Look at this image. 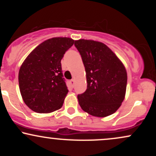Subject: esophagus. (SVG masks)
Returning <instances> with one entry per match:
<instances>
[{"label":"esophagus","instance_id":"esophagus-1","mask_svg":"<svg viewBox=\"0 0 156 156\" xmlns=\"http://www.w3.org/2000/svg\"><path fill=\"white\" fill-rule=\"evenodd\" d=\"M69 83H70V86L73 88V87H74V85H75V80L72 79L71 80H69Z\"/></svg>","mask_w":156,"mask_h":156}]
</instances>
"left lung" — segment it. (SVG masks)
Instances as JSON below:
<instances>
[{
    "label": "left lung",
    "instance_id": "1",
    "mask_svg": "<svg viewBox=\"0 0 156 156\" xmlns=\"http://www.w3.org/2000/svg\"><path fill=\"white\" fill-rule=\"evenodd\" d=\"M75 46L81 55L87 89L78 95L84 112L98 117L114 114L124 101L127 72L121 61L102 42L79 39Z\"/></svg>",
    "mask_w": 156,
    "mask_h": 156
}]
</instances>
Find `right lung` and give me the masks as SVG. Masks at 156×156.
Segmentation results:
<instances>
[{
    "mask_svg": "<svg viewBox=\"0 0 156 156\" xmlns=\"http://www.w3.org/2000/svg\"><path fill=\"white\" fill-rule=\"evenodd\" d=\"M68 37H54L41 43L28 55L19 71L20 91L34 112L50 113L62 108L68 92L61 60L74 44Z\"/></svg>",
    "mask_w": 156,
    "mask_h": 156,
    "instance_id": "1",
    "label": "right lung"
}]
</instances>
